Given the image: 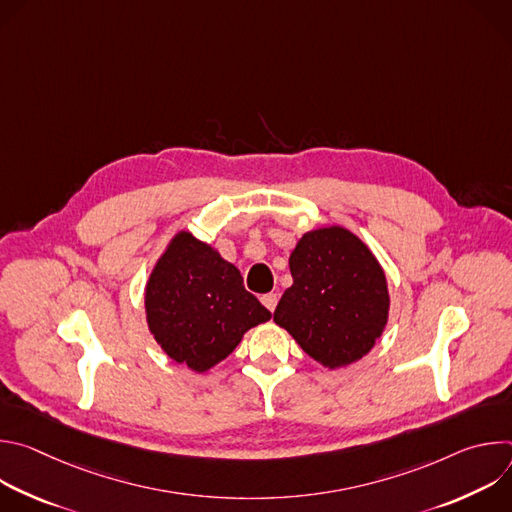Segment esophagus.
I'll return each mask as SVG.
<instances>
[{
	"mask_svg": "<svg viewBox=\"0 0 512 512\" xmlns=\"http://www.w3.org/2000/svg\"><path fill=\"white\" fill-rule=\"evenodd\" d=\"M277 294H265V296H261V304L269 310V312H273L275 310V306H277Z\"/></svg>",
	"mask_w": 512,
	"mask_h": 512,
	"instance_id": "34e87169",
	"label": "esophagus"
}]
</instances>
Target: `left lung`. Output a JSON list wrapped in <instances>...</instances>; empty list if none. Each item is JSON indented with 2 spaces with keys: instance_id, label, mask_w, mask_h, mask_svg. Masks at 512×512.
Here are the masks:
<instances>
[{
  "instance_id": "left-lung-1",
  "label": "left lung",
  "mask_w": 512,
  "mask_h": 512,
  "mask_svg": "<svg viewBox=\"0 0 512 512\" xmlns=\"http://www.w3.org/2000/svg\"><path fill=\"white\" fill-rule=\"evenodd\" d=\"M289 271L275 324L328 369L369 354L389 318L387 277L371 249L342 227L316 229L291 251Z\"/></svg>"
}]
</instances>
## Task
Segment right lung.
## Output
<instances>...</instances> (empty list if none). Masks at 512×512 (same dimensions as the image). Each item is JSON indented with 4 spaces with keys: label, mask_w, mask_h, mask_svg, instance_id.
<instances>
[{
    "label": "right lung",
    "mask_w": 512,
    "mask_h": 512,
    "mask_svg": "<svg viewBox=\"0 0 512 512\" xmlns=\"http://www.w3.org/2000/svg\"><path fill=\"white\" fill-rule=\"evenodd\" d=\"M145 316L172 360L204 373L225 360L247 330L267 322L271 312L245 289L233 263L180 231L148 279Z\"/></svg>",
    "instance_id": "obj_1"
}]
</instances>
